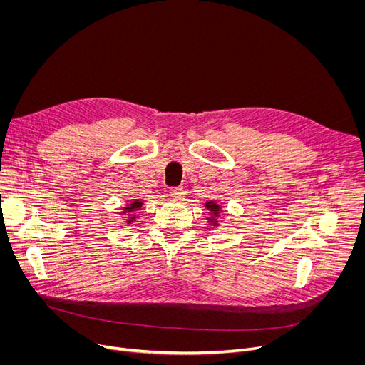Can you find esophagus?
I'll return each mask as SVG.
<instances>
[{
    "label": "esophagus",
    "instance_id": "34e87169",
    "mask_svg": "<svg viewBox=\"0 0 365 365\" xmlns=\"http://www.w3.org/2000/svg\"><path fill=\"white\" fill-rule=\"evenodd\" d=\"M170 195L176 200H180L183 195V186H175V187H170Z\"/></svg>",
    "mask_w": 365,
    "mask_h": 365
}]
</instances>
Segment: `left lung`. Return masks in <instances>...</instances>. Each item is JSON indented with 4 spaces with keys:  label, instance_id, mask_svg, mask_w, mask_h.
Listing matches in <instances>:
<instances>
[{
    "label": "left lung",
    "instance_id": "obj_1",
    "mask_svg": "<svg viewBox=\"0 0 365 365\" xmlns=\"http://www.w3.org/2000/svg\"><path fill=\"white\" fill-rule=\"evenodd\" d=\"M205 205H207V208L212 210V213H215V215H216V212L219 210V205H217V204H215V202H207Z\"/></svg>",
    "mask_w": 365,
    "mask_h": 365
}]
</instances>
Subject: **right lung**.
I'll return each instance as SVG.
<instances>
[{
  "label": "right lung",
  "instance_id": "obj_1",
  "mask_svg": "<svg viewBox=\"0 0 365 365\" xmlns=\"http://www.w3.org/2000/svg\"><path fill=\"white\" fill-rule=\"evenodd\" d=\"M140 205H142V202H140L139 200H134V201H133V204H130V207H127V208H125V212H127V213H131V212H134V210L140 208ZM130 219L133 220V219H134V216H131ZM131 220H128V222H131Z\"/></svg>",
  "mask_w": 365,
  "mask_h": 365
}]
</instances>
